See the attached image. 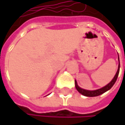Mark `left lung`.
<instances>
[{
    "mask_svg": "<svg viewBox=\"0 0 125 125\" xmlns=\"http://www.w3.org/2000/svg\"><path fill=\"white\" fill-rule=\"evenodd\" d=\"M118 59H119V55H118ZM119 68H120V64H119V59L118 69H117V72H116L115 76L114 77V78L112 79V80L109 84H107L106 85H105L104 87H101V88H100V89L95 90H85V89L81 88V87L78 86L76 80H75V87H76V89L77 90V91H78L80 93H81L82 95H85V96H87V97H95V96L100 95L104 93L105 92L108 91L109 90H110V89L112 87L113 85H114V83H116V79H117V77H118V75H119Z\"/></svg>",
    "mask_w": 125,
    "mask_h": 125,
    "instance_id": "obj_1",
    "label": "left lung"
}]
</instances>
